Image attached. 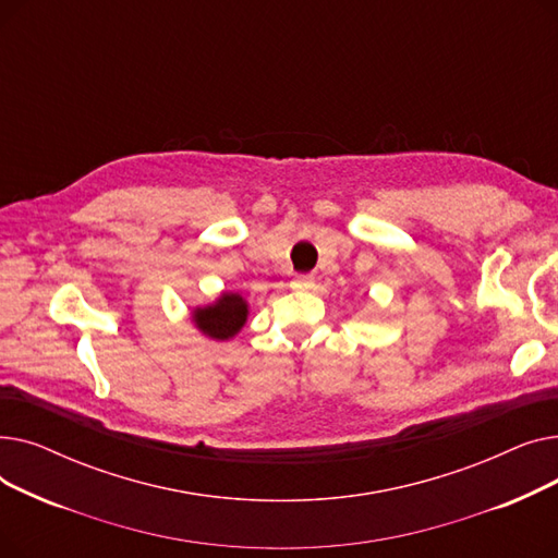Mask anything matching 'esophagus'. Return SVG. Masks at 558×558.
<instances>
[{"instance_id":"34e87169","label":"esophagus","mask_w":558,"mask_h":558,"mask_svg":"<svg viewBox=\"0 0 558 558\" xmlns=\"http://www.w3.org/2000/svg\"><path fill=\"white\" fill-rule=\"evenodd\" d=\"M314 287V278L310 274H299L294 276V280H291V289H312Z\"/></svg>"}]
</instances>
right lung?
Here are the masks:
<instances>
[{"label":"right lung","instance_id":"obj_1","mask_svg":"<svg viewBox=\"0 0 558 558\" xmlns=\"http://www.w3.org/2000/svg\"><path fill=\"white\" fill-rule=\"evenodd\" d=\"M246 314L248 305L240 294H221L217 303L198 307L192 318L203 335L226 341L242 330L246 324Z\"/></svg>","mask_w":558,"mask_h":558}]
</instances>
